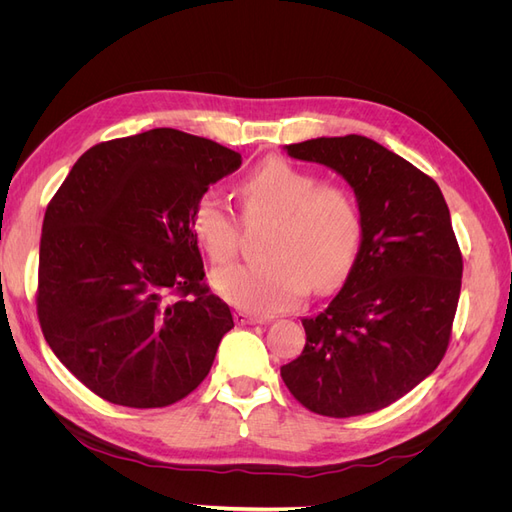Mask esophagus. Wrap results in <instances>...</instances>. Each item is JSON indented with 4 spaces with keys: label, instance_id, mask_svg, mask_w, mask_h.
Instances as JSON below:
<instances>
[{
    "label": "esophagus",
    "instance_id": "34e87169",
    "mask_svg": "<svg viewBox=\"0 0 512 512\" xmlns=\"http://www.w3.org/2000/svg\"><path fill=\"white\" fill-rule=\"evenodd\" d=\"M235 320H237V324H258V322H265L267 318H262V316H254V314H247V312H237L235 314Z\"/></svg>",
    "mask_w": 512,
    "mask_h": 512
}]
</instances>
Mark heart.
<instances>
[{"mask_svg":"<svg viewBox=\"0 0 512 512\" xmlns=\"http://www.w3.org/2000/svg\"><path fill=\"white\" fill-rule=\"evenodd\" d=\"M245 218H275L271 258L235 265L213 275L222 297L247 312L275 314L297 307L305 294L331 290L346 280L359 254L363 222L352 192L342 183H318L312 170L269 158L241 183ZM192 226L218 265L239 250V222L220 196L198 198Z\"/></svg>","mask_w":512,"mask_h":512,"instance_id":"b5f03b06","label":"heart"}]
</instances>
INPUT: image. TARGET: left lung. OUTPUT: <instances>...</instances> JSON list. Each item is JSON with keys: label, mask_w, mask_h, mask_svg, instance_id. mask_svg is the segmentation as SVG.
<instances>
[{"label": "left lung", "mask_w": 512, "mask_h": 512, "mask_svg": "<svg viewBox=\"0 0 512 512\" xmlns=\"http://www.w3.org/2000/svg\"><path fill=\"white\" fill-rule=\"evenodd\" d=\"M284 149L348 181L363 237L342 290L301 320L307 342L282 380L322 416L382 410L423 382L448 348L463 273L451 213L436 181L367 136Z\"/></svg>", "instance_id": "1"}]
</instances>
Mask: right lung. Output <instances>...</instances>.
Wrapping results in <instances>:
<instances>
[{
	"mask_svg": "<svg viewBox=\"0 0 512 512\" xmlns=\"http://www.w3.org/2000/svg\"><path fill=\"white\" fill-rule=\"evenodd\" d=\"M239 166L209 138L156 128L85 151L46 207L38 320L98 397L164 408L207 378L235 322L203 282L192 215Z\"/></svg>",
	"mask_w": 512,
	"mask_h": 512,
	"instance_id": "add662e5",
	"label": "right lung"
}]
</instances>
